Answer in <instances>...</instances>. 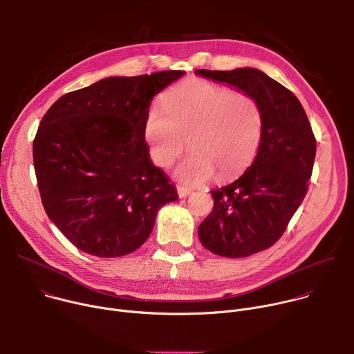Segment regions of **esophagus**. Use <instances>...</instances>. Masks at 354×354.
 <instances>
[{
  "label": "esophagus",
  "mask_w": 354,
  "mask_h": 354,
  "mask_svg": "<svg viewBox=\"0 0 354 354\" xmlns=\"http://www.w3.org/2000/svg\"><path fill=\"white\" fill-rule=\"evenodd\" d=\"M176 192H178V196L179 197H186L187 194H190V189L189 187H186V186H180V185H178L176 186Z\"/></svg>",
  "instance_id": "obj_1"
}]
</instances>
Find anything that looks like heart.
<instances>
[{"mask_svg":"<svg viewBox=\"0 0 354 354\" xmlns=\"http://www.w3.org/2000/svg\"><path fill=\"white\" fill-rule=\"evenodd\" d=\"M265 112L254 95L203 78H190L151 106L144 138L153 162L169 167L186 148L192 153L175 176L187 183L227 180L245 171L258 156Z\"/></svg>","mask_w":354,"mask_h":354,"instance_id":"b5f03b06","label":"heart"}]
</instances>
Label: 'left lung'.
<instances>
[{"label":"left lung","mask_w":354,"mask_h":354,"mask_svg":"<svg viewBox=\"0 0 354 354\" xmlns=\"http://www.w3.org/2000/svg\"><path fill=\"white\" fill-rule=\"evenodd\" d=\"M258 97L265 131L258 156L236 180L212 190L213 212L198 225L201 245L220 257L245 258L274 245L308 190L317 140L297 96L257 68L196 70Z\"/></svg>","instance_id":"8db88e82"}]
</instances>
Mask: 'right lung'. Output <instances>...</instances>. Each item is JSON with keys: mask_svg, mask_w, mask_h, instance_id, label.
<instances>
[{"mask_svg": "<svg viewBox=\"0 0 354 354\" xmlns=\"http://www.w3.org/2000/svg\"><path fill=\"white\" fill-rule=\"evenodd\" d=\"M185 74L109 77L59 97L33 140L46 214L78 249L118 258L138 249L158 210L178 198L149 161L144 123L153 97Z\"/></svg>", "mask_w": 354, "mask_h": 354, "instance_id": "right-lung-1", "label": "right lung"}]
</instances>
